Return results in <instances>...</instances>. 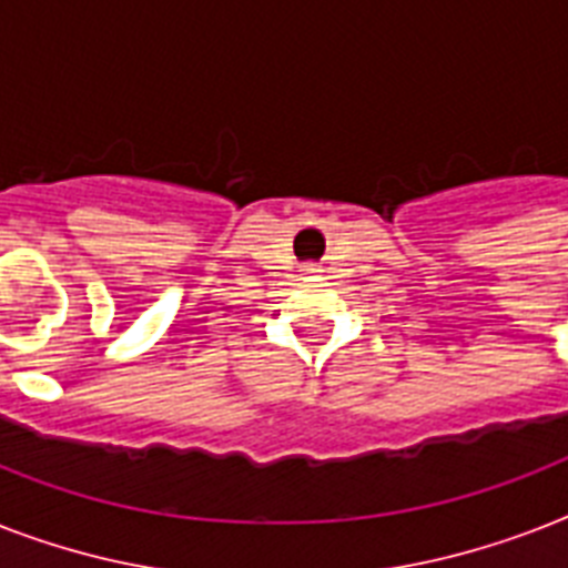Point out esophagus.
<instances>
[{
	"instance_id": "1",
	"label": "esophagus",
	"mask_w": 568,
	"mask_h": 568,
	"mask_svg": "<svg viewBox=\"0 0 568 568\" xmlns=\"http://www.w3.org/2000/svg\"><path fill=\"white\" fill-rule=\"evenodd\" d=\"M306 271H310V274H315V271H318V267H306Z\"/></svg>"
}]
</instances>
